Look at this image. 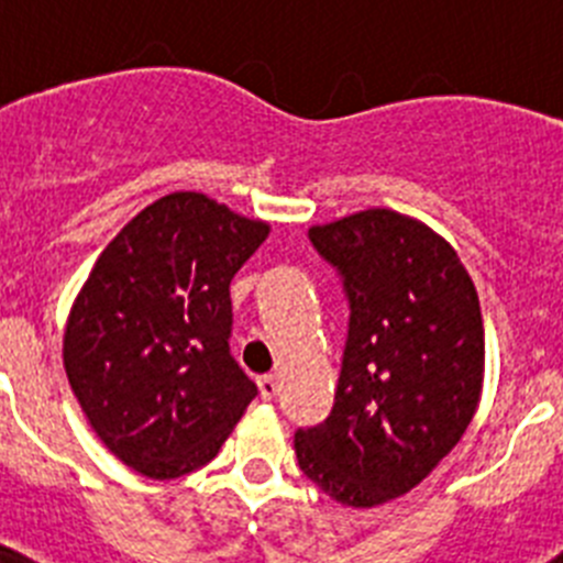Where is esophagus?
I'll return each instance as SVG.
<instances>
[{"label": "esophagus", "mask_w": 563, "mask_h": 563, "mask_svg": "<svg viewBox=\"0 0 563 563\" xmlns=\"http://www.w3.org/2000/svg\"><path fill=\"white\" fill-rule=\"evenodd\" d=\"M258 386V395H262V400H273V397L278 395V380L273 375H262L256 380Z\"/></svg>", "instance_id": "1"}]
</instances>
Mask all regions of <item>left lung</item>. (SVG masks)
Instances as JSON below:
<instances>
[{
  "label": "left lung",
  "instance_id": "left-lung-1",
  "mask_svg": "<svg viewBox=\"0 0 563 563\" xmlns=\"http://www.w3.org/2000/svg\"><path fill=\"white\" fill-rule=\"evenodd\" d=\"M307 236L341 276L350 327L330 417L296 431L298 467L341 505L375 507L465 434L485 369L479 298L454 247L389 208Z\"/></svg>",
  "mask_w": 563,
  "mask_h": 563
}]
</instances>
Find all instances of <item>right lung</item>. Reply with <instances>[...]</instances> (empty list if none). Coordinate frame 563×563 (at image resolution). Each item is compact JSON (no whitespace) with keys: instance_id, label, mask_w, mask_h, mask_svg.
I'll return each mask as SVG.
<instances>
[{"instance_id":"1","label":"right lung","mask_w":563,"mask_h":563,"mask_svg":"<svg viewBox=\"0 0 563 563\" xmlns=\"http://www.w3.org/2000/svg\"><path fill=\"white\" fill-rule=\"evenodd\" d=\"M271 228L206 194L143 208L103 247L64 335V369L103 445L152 479L217 456L256 383L231 355V278Z\"/></svg>"}]
</instances>
